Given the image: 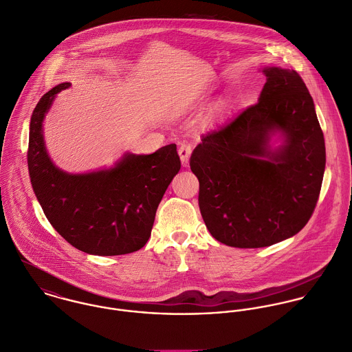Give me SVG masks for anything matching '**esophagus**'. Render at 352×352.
Masks as SVG:
<instances>
[{"label": "esophagus", "mask_w": 352, "mask_h": 352, "mask_svg": "<svg viewBox=\"0 0 352 352\" xmlns=\"http://www.w3.org/2000/svg\"><path fill=\"white\" fill-rule=\"evenodd\" d=\"M193 151V145L190 142H184L179 149H178V153H179V157H181V162L184 166H188V162H189V157H190V153Z\"/></svg>", "instance_id": "1"}]
</instances>
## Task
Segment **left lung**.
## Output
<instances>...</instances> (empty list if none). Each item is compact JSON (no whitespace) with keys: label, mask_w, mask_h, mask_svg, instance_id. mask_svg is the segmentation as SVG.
Segmentation results:
<instances>
[{"label":"left lung","mask_w":352,"mask_h":352,"mask_svg":"<svg viewBox=\"0 0 352 352\" xmlns=\"http://www.w3.org/2000/svg\"><path fill=\"white\" fill-rule=\"evenodd\" d=\"M256 104L203 136L190 156L199 206L212 236L242 249L265 248L299 232L318 201L325 141L302 77L264 69ZM280 130L285 144L269 149Z\"/></svg>","instance_id":"1"}]
</instances>
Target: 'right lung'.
Returning a JSON list of instances; mask_svg holds the SVG:
<instances>
[{"label": "right lung", "instance_id": "add662e5", "mask_svg": "<svg viewBox=\"0 0 352 352\" xmlns=\"http://www.w3.org/2000/svg\"><path fill=\"white\" fill-rule=\"evenodd\" d=\"M69 85H56L32 111L27 163L34 193L50 224L76 249L95 256L138 252L151 236L159 203L181 168L177 145L151 155L126 153L110 170L61 171L47 156L42 121L56 94Z\"/></svg>", "mask_w": 352, "mask_h": 352}]
</instances>
